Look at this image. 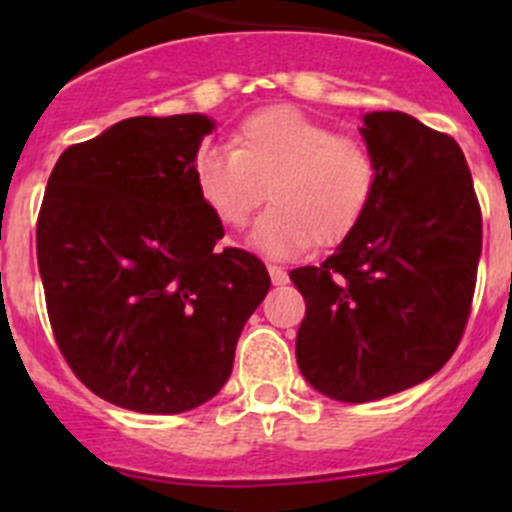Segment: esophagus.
Wrapping results in <instances>:
<instances>
[{"mask_svg": "<svg viewBox=\"0 0 512 512\" xmlns=\"http://www.w3.org/2000/svg\"><path fill=\"white\" fill-rule=\"evenodd\" d=\"M267 272H270L272 285H275V287H282V285H287V282H289L287 272L282 270V267H277V265H267Z\"/></svg>", "mask_w": 512, "mask_h": 512, "instance_id": "obj_1", "label": "esophagus"}]
</instances>
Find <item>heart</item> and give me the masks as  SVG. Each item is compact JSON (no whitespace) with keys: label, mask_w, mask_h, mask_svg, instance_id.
<instances>
[{"label":"heart","mask_w":512,"mask_h":512,"mask_svg":"<svg viewBox=\"0 0 512 512\" xmlns=\"http://www.w3.org/2000/svg\"><path fill=\"white\" fill-rule=\"evenodd\" d=\"M193 175L200 200L227 227L245 225L267 188L272 208L252 227L250 245L270 257L342 242L376 188V163L359 141L292 106L247 116L232 148H200Z\"/></svg>","instance_id":"1"}]
</instances>
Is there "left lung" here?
Here are the masks:
<instances>
[{
  "label": "left lung",
  "instance_id": "obj_1",
  "mask_svg": "<svg viewBox=\"0 0 512 512\" xmlns=\"http://www.w3.org/2000/svg\"><path fill=\"white\" fill-rule=\"evenodd\" d=\"M359 133L376 163L364 218L322 265L289 272L307 302L299 371L344 404L411 389L451 359L483 245L471 170L451 136L401 111L366 113Z\"/></svg>",
  "mask_w": 512,
  "mask_h": 512
}]
</instances>
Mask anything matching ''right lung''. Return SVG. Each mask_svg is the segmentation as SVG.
Returning <instances> with one entry per match:
<instances>
[{
	"label": "right lung",
	"instance_id": "1",
	"mask_svg": "<svg viewBox=\"0 0 512 512\" xmlns=\"http://www.w3.org/2000/svg\"><path fill=\"white\" fill-rule=\"evenodd\" d=\"M215 121L136 116L66 148L46 183L36 257L56 344L96 396L183 414L230 379L270 289L255 255L218 250L223 223L193 163Z\"/></svg>",
	"mask_w": 512,
	"mask_h": 512
}]
</instances>
